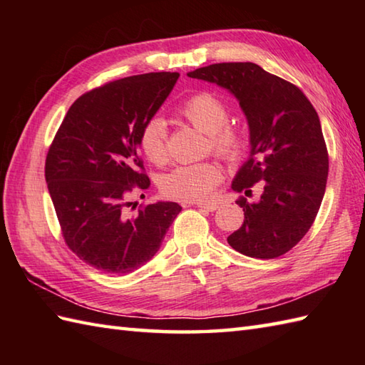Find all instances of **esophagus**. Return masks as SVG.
<instances>
[{"label": "esophagus", "instance_id": "obj_1", "mask_svg": "<svg viewBox=\"0 0 365 365\" xmlns=\"http://www.w3.org/2000/svg\"><path fill=\"white\" fill-rule=\"evenodd\" d=\"M197 208H200V210H205V212H215V210H218V205L216 204H197Z\"/></svg>", "mask_w": 365, "mask_h": 365}]
</instances>
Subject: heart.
Here are the masks:
<instances>
[{
    "label": "heart",
    "instance_id": "1",
    "mask_svg": "<svg viewBox=\"0 0 365 365\" xmlns=\"http://www.w3.org/2000/svg\"><path fill=\"white\" fill-rule=\"evenodd\" d=\"M178 114L192 127L208 135V145L226 160H237L245 152L246 136L240 128L230 125L229 106L212 92H196L178 106ZM144 157L153 165H163L168 158V128L161 118L144 122L138 136ZM222 174L215 163H196L170 169L160 178L163 195L178 200H207L213 195Z\"/></svg>",
    "mask_w": 365,
    "mask_h": 365
}]
</instances>
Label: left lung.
<instances>
[{
    "label": "left lung",
    "instance_id": "obj_1",
    "mask_svg": "<svg viewBox=\"0 0 365 365\" xmlns=\"http://www.w3.org/2000/svg\"><path fill=\"white\" fill-rule=\"evenodd\" d=\"M188 76L234 94L250 125V158L232 190L251 195L260 182L263 191L257 202L237 200L245 221L227 243L255 259L289 252L311 229L327 190L328 149L315 108L299 88L254 63L212 64Z\"/></svg>",
    "mask_w": 365,
    "mask_h": 365
}]
</instances>
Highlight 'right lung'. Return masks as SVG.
<instances>
[{"instance_id": "right-lung-1", "label": "right lung", "mask_w": 365, "mask_h": 365, "mask_svg": "<svg viewBox=\"0 0 365 365\" xmlns=\"http://www.w3.org/2000/svg\"><path fill=\"white\" fill-rule=\"evenodd\" d=\"M178 80L177 72L127 76L92 89L68 108L46 153L45 180L68 250L111 274L143 267L160 250L182 207L144 205L130 192L150 187L138 136Z\"/></svg>"}]
</instances>
